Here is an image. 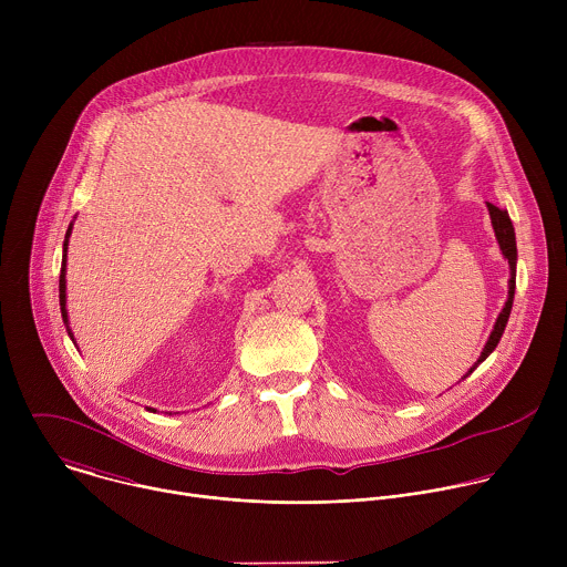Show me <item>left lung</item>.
<instances>
[{"label": "left lung", "mask_w": 567, "mask_h": 567, "mask_svg": "<svg viewBox=\"0 0 567 567\" xmlns=\"http://www.w3.org/2000/svg\"><path fill=\"white\" fill-rule=\"evenodd\" d=\"M487 208H489V215H492V224H494V230H496V237H498V245L503 249V256L509 260L512 278H509V298H507V302H505V307H503V311H501V316L496 320L494 332H492L487 346H484L477 363H482L484 359H487L496 350V346H498V341H501V337H503V332L507 328V320H509V313H512V302H514V289H516V235H514L512 219H509L507 210H503V208H498L494 204H487ZM473 368L468 372H473Z\"/></svg>", "instance_id": "left-lung-1"}]
</instances>
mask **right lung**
Here are the masks:
<instances>
[{
	"label": "right lung",
	"instance_id": "1",
	"mask_svg": "<svg viewBox=\"0 0 567 567\" xmlns=\"http://www.w3.org/2000/svg\"><path fill=\"white\" fill-rule=\"evenodd\" d=\"M71 233V226L66 230V237ZM64 258H66V239H64V256H62V269H60V311H62V320L66 322V280H64Z\"/></svg>",
	"mask_w": 567,
	"mask_h": 567
}]
</instances>
